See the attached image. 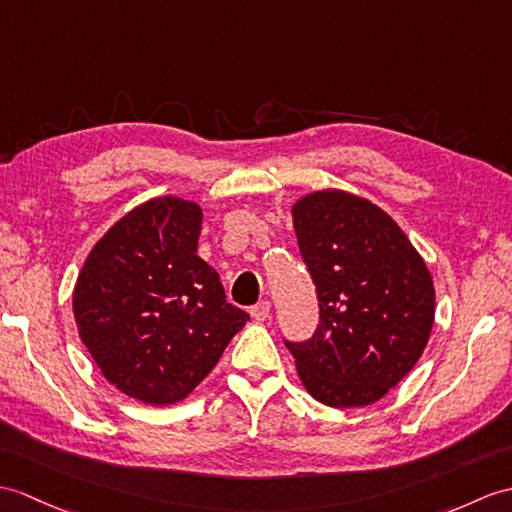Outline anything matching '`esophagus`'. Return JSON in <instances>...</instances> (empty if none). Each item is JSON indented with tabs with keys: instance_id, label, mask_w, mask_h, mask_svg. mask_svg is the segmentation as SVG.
Wrapping results in <instances>:
<instances>
[{
	"instance_id": "1",
	"label": "esophagus",
	"mask_w": 512,
	"mask_h": 512,
	"mask_svg": "<svg viewBox=\"0 0 512 512\" xmlns=\"http://www.w3.org/2000/svg\"><path fill=\"white\" fill-rule=\"evenodd\" d=\"M251 316L255 320H259V323H261V320H266L270 316V303L268 301H259L257 305H253L251 307Z\"/></svg>"
}]
</instances>
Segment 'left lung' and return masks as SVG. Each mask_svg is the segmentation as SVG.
Segmentation results:
<instances>
[{"label":"left lung","instance_id":"left-lung-1","mask_svg":"<svg viewBox=\"0 0 512 512\" xmlns=\"http://www.w3.org/2000/svg\"><path fill=\"white\" fill-rule=\"evenodd\" d=\"M292 220L320 323L310 340L285 347L316 401L371 406L412 371L430 340V270L384 209L342 189L296 200Z\"/></svg>","mask_w":512,"mask_h":512}]
</instances>
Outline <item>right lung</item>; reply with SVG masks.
<instances>
[{
	"instance_id": "right-lung-1",
	"label": "right lung",
	"mask_w": 512,
	"mask_h": 512,
	"mask_svg": "<svg viewBox=\"0 0 512 512\" xmlns=\"http://www.w3.org/2000/svg\"><path fill=\"white\" fill-rule=\"evenodd\" d=\"M200 224L196 202H144L93 246L74 288L78 334L93 362L150 406L185 399L248 320L196 255Z\"/></svg>"
}]
</instances>
